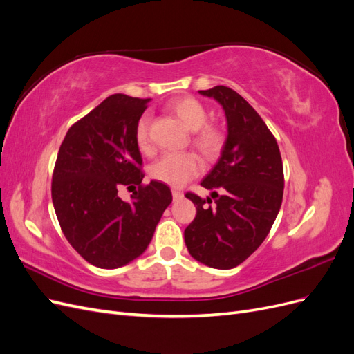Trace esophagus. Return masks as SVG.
Wrapping results in <instances>:
<instances>
[{
  "label": "esophagus",
  "mask_w": 354,
  "mask_h": 354,
  "mask_svg": "<svg viewBox=\"0 0 354 354\" xmlns=\"http://www.w3.org/2000/svg\"><path fill=\"white\" fill-rule=\"evenodd\" d=\"M171 194H173V198H174V199H181V198H183V192H181V190L177 189V187L171 189Z\"/></svg>",
  "instance_id": "1"
}]
</instances>
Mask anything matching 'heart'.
I'll return each instance as SVG.
<instances>
[{"label": "heart", "instance_id": "b5f03b06", "mask_svg": "<svg viewBox=\"0 0 354 354\" xmlns=\"http://www.w3.org/2000/svg\"><path fill=\"white\" fill-rule=\"evenodd\" d=\"M168 112L185 124L187 130L194 131V142L198 151L207 159H214L224 145V136L218 127L207 124L208 111L201 100L194 95H183L168 103ZM136 143L142 152H152V140L149 133V118L143 116L136 127ZM202 171V162L195 153H167L152 165L151 174L155 180L169 186L180 187Z\"/></svg>", "mask_w": 354, "mask_h": 354}]
</instances>
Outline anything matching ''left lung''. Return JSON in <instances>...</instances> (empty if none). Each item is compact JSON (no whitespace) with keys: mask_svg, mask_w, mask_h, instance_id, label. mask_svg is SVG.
<instances>
[{"mask_svg":"<svg viewBox=\"0 0 354 354\" xmlns=\"http://www.w3.org/2000/svg\"><path fill=\"white\" fill-rule=\"evenodd\" d=\"M216 99L227 120L221 156L201 186L213 199L187 192L196 217L185 230V242L195 260L214 269L243 263L269 234L283 196V165L279 146L252 106L234 90L217 85L201 90Z\"/></svg>","mask_w":354,"mask_h":354,"instance_id":"1","label":"left lung"}]
</instances>
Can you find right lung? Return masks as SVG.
I'll return each mask as SVG.
<instances>
[{
  "label": "right lung",
  "mask_w": 354,
  "mask_h": 354,
  "mask_svg": "<svg viewBox=\"0 0 354 354\" xmlns=\"http://www.w3.org/2000/svg\"><path fill=\"white\" fill-rule=\"evenodd\" d=\"M151 99L112 94L75 122L60 145L51 198L63 234L85 261L100 269L122 267L142 255L165 208L167 185H143L136 127ZM138 186L131 203L117 196Z\"/></svg>",
  "instance_id": "1"
}]
</instances>
